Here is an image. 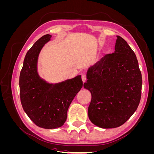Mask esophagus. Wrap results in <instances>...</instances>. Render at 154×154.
<instances>
[{
  "instance_id": "obj_1",
  "label": "esophagus",
  "mask_w": 154,
  "mask_h": 154,
  "mask_svg": "<svg viewBox=\"0 0 154 154\" xmlns=\"http://www.w3.org/2000/svg\"><path fill=\"white\" fill-rule=\"evenodd\" d=\"M82 81H83V83L85 82V81H86V80H87L86 75H85V74H83V75L82 76Z\"/></svg>"
}]
</instances>
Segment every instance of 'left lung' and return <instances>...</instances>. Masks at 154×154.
Wrapping results in <instances>:
<instances>
[{
    "label": "left lung",
    "mask_w": 154,
    "mask_h": 154,
    "mask_svg": "<svg viewBox=\"0 0 154 154\" xmlns=\"http://www.w3.org/2000/svg\"><path fill=\"white\" fill-rule=\"evenodd\" d=\"M117 38L114 53L88 67L83 84L92 96L88 118L102 128L123 125L141 100L142 76L136 56L123 38Z\"/></svg>",
    "instance_id": "obj_1"
}]
</instances>
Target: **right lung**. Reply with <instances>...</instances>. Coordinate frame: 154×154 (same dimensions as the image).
<instances>
[{"label": "right lung", "mask_w": 154, "mask_h": 154, "mask_svg": "<svg viewBox=\"0 0 154 154\" xmlns=\"http://www.w3.org/2000/svg\"><path fill=\"white\" fill-rule=\"evenodd\" d=\"M51 36H42L27 51L19 78L23 109L36 125L45 129L63 125L69 107L83 87L81 75L56 83H48L40 76L38 57Z\"/></svg>", "instance_id": "1"}]
</instances>
